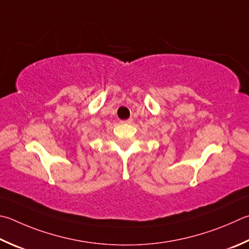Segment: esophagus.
<instances>
[{
  "instance_id": "34e87169",
  "label": "esophagus",
  "mask_w": 249,
  "mask_h": 249,
  "mask_svg": "<svg viewBox=\"0 0 249 249\" xmlns=\"http://www.w3.org/2000/svg\"><path fill=\"white\" fill-rule=\"evenodd\" d=\"M132 119H128V120H124V121H121L122 124H130L132 123Z\"/></svg>"
}]
</instances>
